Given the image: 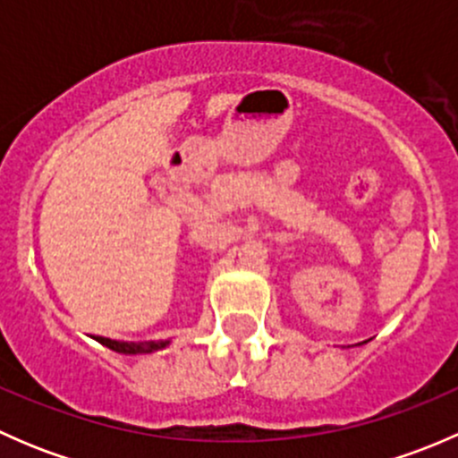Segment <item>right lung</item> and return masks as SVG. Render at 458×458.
I'll list each match as a JSON object with an SVG mask.
<instances>
[{
  "mask_svg": "<svg viewBox=\"0 0 458 458\" xmlns=\"http://www.w3.org/2000/svg\"><path fill=\"white\" fill-rule=\"evenodd\" d=\"M99 344H104L106 348L117 350V352L123 354H140V352H152V350H159L168 345V341H117V339H108V336H97Z\"/></svg>",
  "mask_w": 458,
  "mask_h": 458,
  "instance_id": "1",
  "label": "right lung"
}]
</instances>
